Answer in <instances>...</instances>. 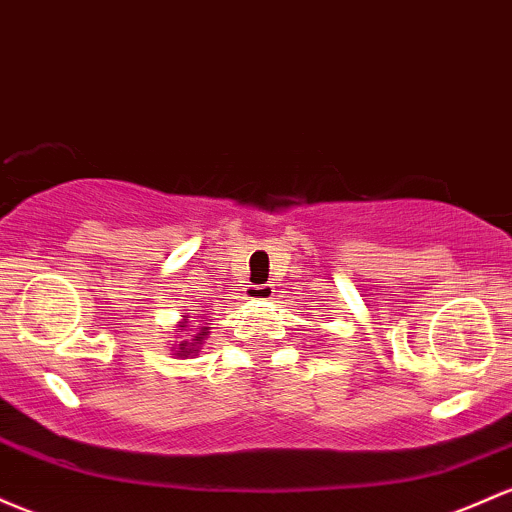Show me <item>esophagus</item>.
I'll return each instance as SVG.
<instances>
[{"instance_id": "esophagus-1", "label": "esophagus", "mask_w": 512, "mask_h": 512, "mask_svg": "<svg viewBox=\"0 0 512 512\" xmlns=\"http://www.w3.org/2000/svg\"><path fill=\"white\" fill-rule=\"evenodd\" d=\"M247 294H250V299H257V301H267L274 296V286L272 284H255L247 289Z\"/></svg>"}]
</instances>
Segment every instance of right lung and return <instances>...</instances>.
I'll return each instance as SVG.
<instances>
[{"instance_id": "1", "label": "right lung", "mask_w": 512, "mask_h": 512, "mask_svg": "<svg viewBox=\"0 0 512 512\" xmlns=\"http://www.w3.org/2000/svg\"><path fill=\"white\" fill-rule=\"evenodd\" d=\"M187 323H189V320L184 318L182 323H179V330H177V333H182V330L187 328ZM206 335H209V328H201L199 333H196L194 338H192V342H189V340H182V342H179V347H177V352H174V355H177V357H189V355H196V352H199V350H196V347H199L201 342H204Z\"/></svg>"}]
</instances>
